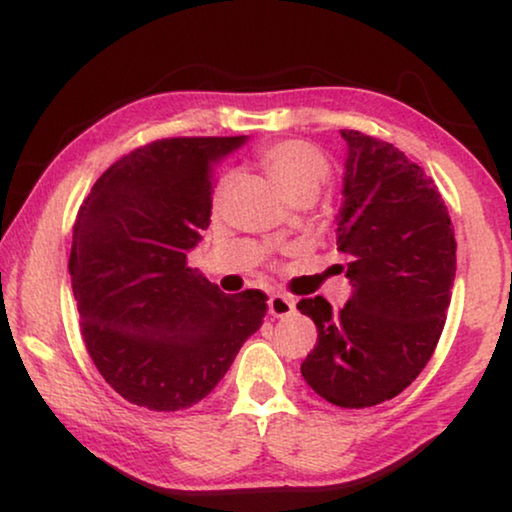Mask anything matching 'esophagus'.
<instances>
[{"label": "esophagus", "instance_id": "obj_1", "mask_svg": "<svg viewBox=\"0 0 512 512\" xmlns=\"http://www.w3.org/2000/svg\"><path fill=\"white\" fill-rule=\"evenodd\" d=\"M268 307H270L272 317L284 319V317H289V314L296 312V300L284 296V293H275V296H270Z\"/></svg>", "mask_w": 512, "mask_h": 512}]
</instances>
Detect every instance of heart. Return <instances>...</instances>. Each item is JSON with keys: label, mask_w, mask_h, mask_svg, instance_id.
<instances>
[{"label": "heart", "mask_w": 512, "mask_h": 512, "mask_svg": "<svg viewBox=\"0 0 512 512\" xmlns=\"http://www.w3.org/2000/svg\"><path fill=\"white\" fill-rule=\"evenodd\" d=\"M258 165L291 202L300 198L312 200L331 177V163H328L326 153L303 139H282V142L265 146L258 153ZM228 186V174H219L212 186L214 207H219L226 198Z\"/></svg>", "instance_id": "1"}]
</instances>
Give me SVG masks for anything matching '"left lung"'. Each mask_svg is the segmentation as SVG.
<instances>
[{"label":"left lung","instance_id":"left-lung-1","mask_svg":"<svg viewBox=\"0 0 512 512\" xmlns=\"http://www.w3.org/2000/svg\"><path fill=\"white\" fill-rule=\"evenodd\" d=\"M347 142L338 249L352 296L342 310L303 298L317 345L305 382L340 408H370L401 394L438 345L450 307L457 242L445 200L422 167L359 130Z\"/></svg>","mask_w":512,"mask_h":512}]
</instances>
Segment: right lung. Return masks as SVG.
Masks as SVG:
<instances>
[{
  "label": "right lung",
  "mask_w": 512,
  "mask_h": 512,
  "mask_svg": "<svg viewBox=\"0 0 512 512\" xmlns=\"http://www.w3.org/2000/svg\"><path fill=\"white\" fill-rule=\"evenodd\" d=\"M244 142L158 139L116 160L83 200L69 254L81 335L125 401L191 408L263 324V291L226 296L186 265L212 216V165Z\"/></svg>",
  "instance_id": "1"
}]
</instances>
